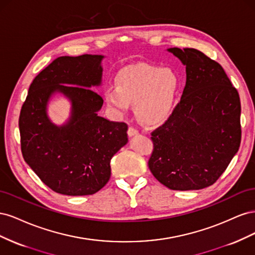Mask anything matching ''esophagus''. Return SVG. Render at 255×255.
Returning a JSON list of instances; mask_svg holds the SVG:
<instances>
[{"mask_svg": "<svg viewBox=\"0 0 255 255\" xmlns=\"http://www.w3.org/2000/svg\"><path fill=\"white\" fill-rule=\"evenodd\" d=\"M138 134H139V132H138V130H137L136 128H132V127L128 128V135L129 137H134V136H136V135H138Z\"/></svg>", "mask_w": 255, "mask_h": 255, "instance_id": "obj_1", "label": "esophagus"}]
</instances>
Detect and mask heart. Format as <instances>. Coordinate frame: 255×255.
Here are the masks:
<instances>
[{"instance_id":"heart-1","label":"heart","mask_w":255,"mask_h":255,"mask_svg":"<svg viewBox=\"0 0 255 255\" xmlns=\"http://www.w3.org/2000/svg\"><path fill=\"white\" fill-rule=\"evenodd\" d=\"M180 79L169 68L148 64L128 66L118 74L117 86L105 89V101L117 114L135 104L138 117L158 126L171 117L180 90Z\"/></svg>"}]
</instances>
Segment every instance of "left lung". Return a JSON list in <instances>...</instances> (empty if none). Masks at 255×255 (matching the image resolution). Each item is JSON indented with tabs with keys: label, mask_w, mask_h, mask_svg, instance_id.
Segmentation results:
<instances>
[{
	"label": "left lung",
	"mask_w": 255,
	"mask_h": 255,
	"mask_svg": "<svg viewBox=\"0 0 255 255\" xmlns=\"http://www.w3.org/2000/svg\"><path fill=\"white\" fill-rule=\"evenodd\" d=\"M186 67V85L165 125L154 130L152 174L172 190L211 186L242 139L241 100L223 68L196 49H167Z\"/></svg>",
	"instance_id": "left-lung-1"
}]
</instances>
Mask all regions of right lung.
Here are the masks:
<instances>
[{"label":"right lung","instance_id":"1","mask_svg":"<svg viewBox=\"0 0 255 255\" xmlns=\"http://www.w3.org/2000/svg\"><path fill=\"white\" fill-rule=\"evenodd\" d=\"M104 55L60 56L30 84L19 118L22 155L52 190L67 196L94 195L109 182L111 159L128 139V126L98 113L103 99ZM59 94L71 103L63 125L48 116L50 100Z\"/></svg>","mask_w":255,"mask_h":255}]
</instances>
